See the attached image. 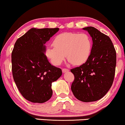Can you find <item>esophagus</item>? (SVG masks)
Wrapping results in <instances>:
<instances>
[{
  "label": "esophagus",
  "instance_id": "1",
  "mask_svg": "<svg viewBox=\"0 0 125 125\" xmlns=\"http://www.w3.org/2000/svg\"><path fill=\"white\" fill-rule=\"evenodd\" d=\"M67 72H69L68 69H66V68H63L62 69V72L63 73Z\"/></svg>",
  "mask_w": 125,
  "mask_h": 125
}]
</instances>
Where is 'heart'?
Returning <instances> with one entry per match:
<instances>
[{
	"mask_svg": "<svg viewBox=\"0 0 125 125\" xmlns=\"http://www.w3.org/2000/svg\"><path fill=\"white\" fill-rule=\"evenodd\" d=\"M92 40L88 34L64 32L56 36L53 45L46 49V55L54 65H60L66 58L71 63L79 66L87 61L92 49Z\"/></svg>",
	"mask_w": 125,
	"mask_h": 125,
	"instance_id": "1",
	"label": "heart"
}]
</instances>
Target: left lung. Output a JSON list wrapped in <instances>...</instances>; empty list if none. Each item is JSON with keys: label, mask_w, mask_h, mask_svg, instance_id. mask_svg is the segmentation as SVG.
Returning <instances> with one entry per match:
<instances>
[{"label": "left lung", "mask_w": 125, "mask_h": 125, "mask_svg": "<svg viewBox=\"0 0 125 125\" xmlns=\"http://www.w3.org/2000/svg\"><path fill=\"white\" fill-rule=\"evenodd\" d=\"M83 29L92 38V49L86 62L71 70L74 76L71 90L78 100L90 102L102 98L112 85L116 53L108 36L92 26Z\"/></svg>", "instance_id": "obj_1"}]
</instances>
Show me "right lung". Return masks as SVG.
I'll return each instance as SVG.
<instances>
[{"mask_svg": "<svg viewBox=\"0 0 125 125\" xmlns=\"http://www.w3.org/2000/svg\"><path fill=\"white\" fill-rule=\"evenodd\" d=\"M31 28L16 42L12 52V74L20 93L33 103L48 101L52 96V83L61 76V69L51 65L44 44L59 31Z\"/></svg>", "mask_w": 125, "mask_h": 125, "instance_id": "obj_1", "label": "right lung"}]
</instances>
